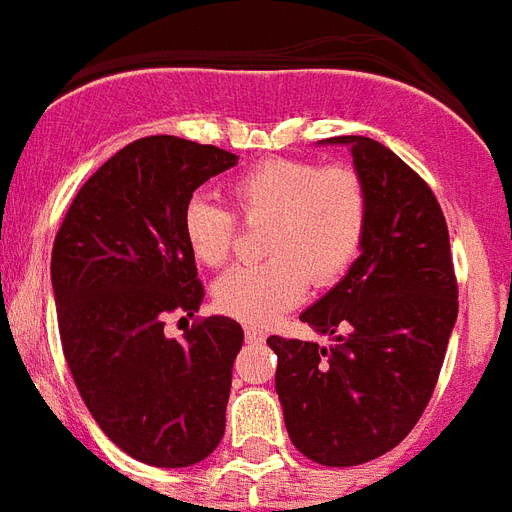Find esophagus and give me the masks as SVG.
<instances>
[{
  "instance_id": "obj_1",
  "label": "esophagus",
  "mask_w": 512,
  "mask_h": 512,
  "mask_svg": "<svg viewBox=\"0 0 512 512\" xmlns=\"http://www.w3.org/2000/svg\"><path fill=\"white\" fill-rule=\"evenodd\" d=\"M264 338H267V333H264L261 327H253V325L245 327V341L248 343H264Z\"/></svg>"
}]
</instances>
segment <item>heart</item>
<instances>
[{
    "mask_svg": "<svg viewBox=\"0 0 512 512\" xmlns=\"http://www.w3.org/2000/svg\"><path fill=\"white\" fill-rule=\"evenodd\" d=\"M230 198L248 224L269 222L256 267H237L214 285V304L227 317L269 325L306 296L309 285L341 280L365 245L370 195L351 163L269 158L230 182ZM182 235L206 267H224L237 245V216L206 195L182 211Z\"/></svg>",
    "mask_w": 512,
    "mask_h": 512,
    "instance_id": "1",
    "label": "heart"
}]
</instances>
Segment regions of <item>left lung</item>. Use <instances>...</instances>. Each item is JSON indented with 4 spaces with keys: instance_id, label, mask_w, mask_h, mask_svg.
I'll list each match as a JSON object with an SVG mask.
<instances>
[{
    "instance_id": "1",
    "label": "left lung",
    "mask_w": 512,
    "mask_h": 512,
    "mask_svg": "<svg viewBox=\"0 0 512 512\" xmlns=\"http://www.w3.org/2000/svg\"><path fill=\"white\" fill-rule=\"evenodd\" d=\"M351 147L370 222L359 259L301 314L335 346L269 335L285 428L301 455L351 468L386 455L415 428L439 380L457 320L447 219L418 171L370 137Z\"/></svg>"
}]
</instances>
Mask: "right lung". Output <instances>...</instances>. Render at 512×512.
<instances>
[{
  "mask_svg": "<svg viewBox=\"0 0 512 512\" xmlns=\"http://www.w3.org/2000/svg\"><path fill=\"white\" fill-rule=\"evenodd\" d=\"M235 163L169 134L134 140L76 192L52 245L57 327L81 399L116 447L155 468L206 460L227 425L243 327L195 317L169 338L163 325L206 296L182 235L185 203Z\"/></svg>",
  "mask_w": 512,
  "mask_h": 512,
  "instance_id": "1",
  "label": "right lung"
}]
</instances>
